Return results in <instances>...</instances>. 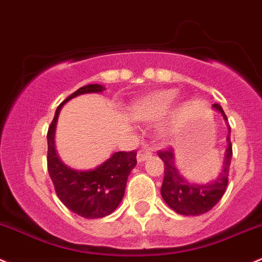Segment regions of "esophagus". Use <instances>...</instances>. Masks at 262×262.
Listing matches in <instances>:
<instances>
[{"instance_id":"obj_1","label":"esophagus","mask_w":262,"mask_h":262,"mask_svg":"<svg viewBox=\"0 0 262 262\" xmlns=\"http://www.w3.org/2000/svg\"><path fill=\"white\" fill-rule=\"evenodd\" d=\"M152 156V151L149 148H143L141 149V151L138 152V155H137V161L141 164V162H144L146 160H148L149 157Z\"/></svg>"}]
</instances>
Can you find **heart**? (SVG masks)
Instances as JSON below:
<instances>
[{
  "mask_svg": "<svg viewBox=\"0 0 262 262\" xmlns=\"http://www.w3.org/2000/svg\"><path fill=\"white\" fill-rule=\"evenodd\" d=\"M177 97V91H161V92H157L155 95L137 101L132 107V114L137 120H160L166 115ZM159 132L162 137L167 136L166 125H160Z\"/></svg>",
  "mask_w": 262,
  "mask_h": 262,
  "instance_id": "b5f03b06",
  "label": "heart"
}]
</instances>
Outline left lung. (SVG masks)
I'll list each match as a JSON object with an SVG mask.
<instances>
[{
    "instance_id": "1",
    "label": "left lung",
    "mask_w": 262,
    "mask_h": 262,
    "mask_svg": "<svg viewBox=\"0 0 262 262\" xmlns=\"http://www.w3.org/2000/svg\"><path fill=\"white\" fill-rule=\"evenodd\" d=\"M212 108L223 116L228 128L227 149L224 155L222 170L215 178L206 183H193L184 178L178 169L174 149L160 152V159L164 161L165 175L161 185L162 200L177 214L187 216H199L210 211L225 193L229 177L230 160H232V142H230V126L224 110L220 105L214 103Z\"/></svg>"
}]
</instances>
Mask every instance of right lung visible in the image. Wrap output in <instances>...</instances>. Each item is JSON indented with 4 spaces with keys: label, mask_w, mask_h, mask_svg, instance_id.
<instances>
[{
    "label": "right lung",
    "mask_w": 262,
    "mask_h": 262,
    "mask_svg": "<svg viewBox=\"0 0 262 262\" xmlns=\"http://www.w3.org/2000/svg\"><path fill=\"white\" fill-rule=\"evenodd\" d=\"M105 90L101 84H88L69 96L56 108L47 133L48 174L56 194L70 211L85 219L105 217L118 209L125 193L129 174L137 165V154L136 151L114 152L93 169L78 170L63 164L60 159L56 151L55 133L58 115L65 103L78 96L102 93Z\"/></svg>",
    "instance_id": "right-lung-1"
}]
</instances>
